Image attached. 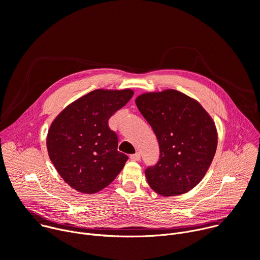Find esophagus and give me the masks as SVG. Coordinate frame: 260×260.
Here are the masks:
<instances>
[{"instance_id": "34e87169", "label": "esophagus", "mask_w": 260, "mask_h": 260, "mask_svg": "<svg viewBox=\"0 0 260 260\" xmlns=\"http://www.w3.org/2000/svg\"><path fill=\"white\" fill-rule=\"evenodd\" d=\"M129 158H131L132 160H134V161H139V160L141 159V154H140L139 152H137V153H135V154L129 155Z\"/></svg>"}]
</instances>
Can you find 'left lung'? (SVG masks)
Wrapping results in <instances>:
<instances>
[{"mask_svg":"<svg viewBox=\"0 0 260 260\" xmlns=\"http://www.w3.org/2000/svg\"><path fill=\"white\" fill-rule=\"evenodd\" d=\"M136 104L159 144L157 163L145 170L148 184L163 196L192 190L205 176L216 151L213 120L197 101L176 90L143 94Z\"/></svg>","mask_w":260,"mask_h":260,"instance_id":"1","label":"left lung"}]
</instances>
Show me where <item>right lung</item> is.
Wrapping results in <instances>:
<instances>
[{
    "mask_svg": "<svg viewBox=\"0 0 260 260\" xmlns=\"http://www.w3.org/2000/svg\"><path fill=\"white\" fill-rule=\"evenodd\" d=\"M131 90H95L67 106L47 138L49 156L62 179L80 193L111 184L128 157L117 151L118 137L109 118L133 97Z\"/></svg>",
    "mask_w": 260,
    "mask_h": 260,
    "instance_id": "obj_1",
    "label": "right lung"
}]
</instances>
